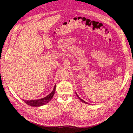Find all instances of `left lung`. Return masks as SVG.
<instances>
[{
	"label": "left lung",
	"instance_id": "left-lung-1",
	"mask_svg": "<svg viewBox=\"0 0 133 133\" xmlns=\"http://www.w3.org/2000/svg\"><path fill=\"white\" fill-rule=\"evenodd\" d=\"M75 94H76V96H77V97L79 98V99H80V101H82V102H83V103H85V104H88L87 102H85V101H84V100H83V99H82L81 98H80V97H79V96L78 95V94H76V92H75Z\"/></svg>",
	"mask_w": 133,
	"mask_h": 133
}]
</instances>
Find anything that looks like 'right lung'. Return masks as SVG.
I'll list each match as a JSON object with an SVG mask.
<instances>
[{"mask_svg": "<svg viewBox=\"0 0 133 133\" xmlns=\"http://www.w3.org/2000/svg\"><path fill=\"white\" fill-rule=\"evenodd\" d=\"M55 89H56V85H55L53 91H52L49 95H48L46 96H45V97L43 98L42 99L33 100H23L26 104H27L28 105H29L30 106L37 107H41L42 105H45V104L49 103L51 99L53 97V96L55 94Z\"/></svg>", "mask_w": 133, "mask_h": 133, "instance_id": "obj_1", "label": "right lung"}]
</instances>
